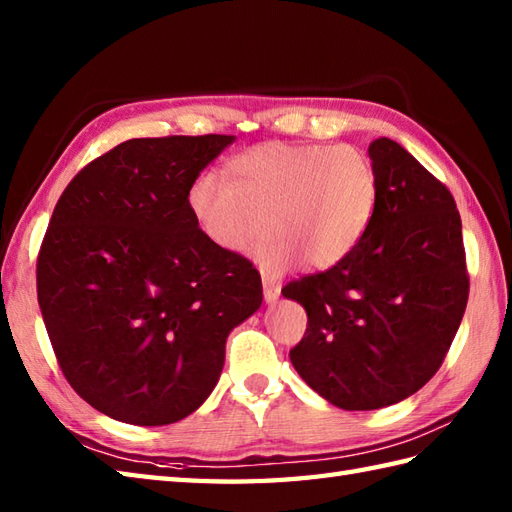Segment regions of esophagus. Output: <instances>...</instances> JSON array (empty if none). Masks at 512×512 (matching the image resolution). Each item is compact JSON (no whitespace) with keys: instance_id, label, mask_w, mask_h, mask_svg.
I'll return each mask as SVG.
<instances>
[{"instance_id":"1","label":"esophagus","mask_w":512,"mask_h":512,"mask_svg":"<svg viewBox=\"0 0 512 512\" xmlns=\"http://www.w3.org/2000/svg\"><path fill=\"white\" fill-rule=\"evenodd\" d=\"M262 284H264V299H266V303H275L279 299V295H281V286L277 284L275 279H270L266 275L262 279Z\"/></svg>"}]
</instances>
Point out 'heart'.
I'll use <instances>...</instances> for the list:
<instances>
[{"label":"heart","instance_id":"obj_1","mask_svg":"<svg viewBox=\"0 0 512 512\" xmlns=\"http://www.w3.org/2000/svg\"><path fill=\"white\" fill-rule=\"evenodd\" d=\"M226 181L200 176L189 211L202 235L228 255L255 257L268 275L303 262L330 270L363 242L378 209V176L350 145L266 143L226 165Z\"/></svg>","mask_w":512,"mask_h":512}]
</instances>
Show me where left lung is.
I'll return each instance as SVG.
<instances>
[{
  "label": "left lung",
  "mask_w": 512,
  "mask_h": 512,
  "mask_svg": "<svg viewBox=\"0 0 512 512\" xmlns=\"http://www.w3.org/2000/svg\"><path fill=\"white\" fill-rule=\"evenodd\" d=\"M369 160L378 209L354 253L281 290L308 312L290 361L321 398L369 411L409 398L438 372L458 332L469 275L455 200L396 140Z\"/></svg>",
  "instance_id": "8db88e82"
}]
</instances>
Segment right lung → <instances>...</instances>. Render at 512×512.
I'll return each instance as SVG.
<instances>
[{"mask_svg":"<svg viewBox=\"0 0 512 512\" xmlns=\"http://www.w3.org/2000/svg\"><path fill=\"white\" fill-rule=\"evenodd\" d=\"M235 136L132 138L92 160L54 206L37 299L63 376L114 420L160 427L198 409L226 339L262 306V277L189 211L200 171Z\"/></svg>","mask_w":512,"mask_h":512,"instance_id":"obj_1","label":"right lung"}]
</instances>
